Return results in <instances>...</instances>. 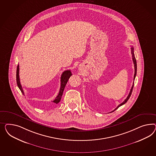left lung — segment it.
I'll return each mask as SVG.
<instances>
[{"label": "left lung", "instance_id": "obj_1", "mask_svg": "<svg viewBox=\"0 0 156 156\" xmlns=\"http://www.w3.org/2000/svg\"><path fill=\"white\" fill-rule=\"evenodd\" d=\"M131 53H132V59H133V62L134 66H135V74H134V78H133V80H135V77H136V73H137V62H136V60L135 55H134V48H133V46H131ZM133 86H134V82H133V85H132V88H131V90H130V92L129 93V95H128V97H127L126 99L124 100V101H123L122 103L120 105H118V107H117L115 110H113V111H112V112H114V111L117 110L119 107H120V106H122V105H124V104L126 103V101H128V99H129V98L131 97V94H132V92L133 88Z\"/></svg>", "mask_w": 156, "mask_h": 156}]
</instances>
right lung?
<instances>
[{
	"instance_id": "right-lung-1",
	"label": "right lung",
	"mask_w": 156,
	"mask_h": 156,
	"mask_svg": "<svg viewBox=\"0 0 156 156\" xmlns=\"http://www.w3.org/2000/svg\"><path fill=\"white\" fill-rule=\"evenodd\" d=\"M72 74L70 70H65V72H63L61 76V87L59 90V93L58 95L55 98V100L52 101L53 103L57 104L59 103V101H61V97L62 96L63 94V90L65 87V86L67 83V81L69 80V78L70 76H72ZM16 82H17V86L20 90L21 93L24 95V91L22 89L20 82V78H19V65H17V70H16Z\"/></svg>"
}]
</instances>
